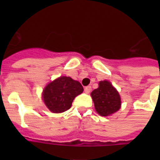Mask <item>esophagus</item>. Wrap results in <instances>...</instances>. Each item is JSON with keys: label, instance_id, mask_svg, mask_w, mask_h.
Wrapping results in <instances>:
<instances>
[{"label": "esophagus", "instance_id": "esophagus-1", "mask_svg": "<svg viewBox=\"0 0 160 160\" xmlns=\"http://www.w3.org/2000/svg\"><path fill=\"white\" fill-rule=\"evenodd\" d=\"M84 90H85V92L87 93V94H89V93L91 91V87H90V86H87V87H85Z\"/></svg>", "mask_w": 160, "mask_h": 160}]
</instances>
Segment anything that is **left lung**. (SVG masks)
Instances as JSON below:
<instances>
[{"instance_id": "1", "label": "left lung", "mask_w": 160, "mask_h": 160, "mask_svg": "<svg viewBox=\"0 0 160 160\" xmlns=\"http://www.w3.org/2000/svg\"><path fill=\"white\" fill-rule=\"evenodd\" d=\"M95 110L102 116H108L119 110L121 99L110 82L101 81L98 88L91 92Z\"/></svg>"}]
</instances>
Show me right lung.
<instances>
[{"label": "right lung", "instance_id": "1", "mask_svg": "<svg viewBox=\"0 0 160 160\" xmlns=\"http://www.w3.org/2000/svg\"><path fill=\"white\" fill-rule=\"evenodd\" d=\"M82 91L79 82L70 77H60L46 86L42 98L51 112L62 113L70 108L74 98Z\"/></svg>", "mask_w": 160, "mask_h": 160}]
</instances>
